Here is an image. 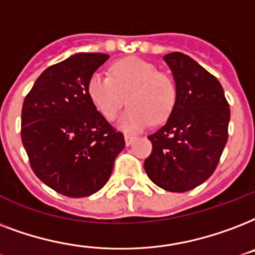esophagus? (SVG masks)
<instances>
[{"mask_svg": "<svg viewBox=\"0 0 255 255\" xmlns=\"http://www.w3.org/2000/svg\"><path fill=\"white\" fill-rule=\"evenodd\" d=\"M134 141H135V137H134V135H129V134H125V143H126V146L131 145V143H133Z\"/></svg>", "mask_w": 255, "mask_h": 255, "instance_id": "34e87169", "label": "esophagus"}]
</instances>
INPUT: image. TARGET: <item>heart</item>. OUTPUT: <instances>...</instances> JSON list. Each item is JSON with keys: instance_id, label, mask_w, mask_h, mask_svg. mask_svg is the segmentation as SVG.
<instances>
[{"instance_id": "heart-1", "label": "heart", "mask_w": 255, "mask_h": 255, "mask_svg": "<svg viewBox=\"0 0 255 255\" xmlns=\"http://www.w3.org/2000/svg\"><path fill=\"white\" fill-rule=\"evenodd\" d=\"M86 92L93 106L108 121L117 118L128 97L130 108L118 121V128L129 134L142 131L151 122L166 121L177 101L174 82L137 57L114 62L110 76L93 73Z\"/></svg>"}]
</instances>
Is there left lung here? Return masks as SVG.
Returning a JSON list of instances; mask_svg holds the SVG:
<instances>
[{
	"mask_svg": "<svg viewBox=\"0 0 255 255\" xmlns=\"http://www.w3.org/2000/svg\"><path fill=\"white\" fill-rule=\"evenodd\" d=\"M177 101L166 124L150 134L146 174L163 190L183 193L214 173L228 142L230 109L220 81L183 53L166 54Z\"/></svg>",
	"mask_w": 255,
	"mask_h": 255,
	"instance_id": "1",
	"label": "left lung"
}]
</instances>
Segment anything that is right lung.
Segmentation results:
<instances>
[{
  "label": "right lung",
  "instance_id": "1",
  "mask_svg": "<svg viewBox=\"0 0 255 255\" xmlns=\"http://www.w3.org/2000/svg\"><path fill=\"white\" fill-rule=\"evenodd\" d=\"M108 54L76 53L45 70L22 105L21 139L34 174L66 197H88L104 187L125 147L93 106L86 85Z\"/></svg>",
  "mask_w": 255,
  "mask_h": 255
}]
</instances>
